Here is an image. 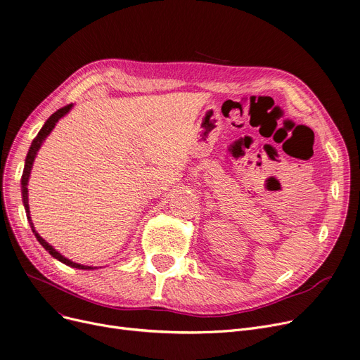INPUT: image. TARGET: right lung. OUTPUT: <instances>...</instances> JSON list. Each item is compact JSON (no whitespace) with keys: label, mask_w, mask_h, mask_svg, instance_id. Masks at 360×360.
Listing matches in <instances>:
<instances>
[{"label":"right lung","mask_w":360,"mask_h":360,"mask_svg":"<svg viewBox=\"0 0 360 360\" xmlns=\"http://www.w3.org/2000/svg\"><path fill=\"white\" fill-rule=\"evenodd\" d=\"M72 108V103L71 105H67L61 109H58L56 112H53L52 115L46 120V122L44 124V127L41 128V131L37 132V136L33 139L30 147H29V151H27V156H26V160H25V169H23V175H22V200H23V205H25V210H26V216H27V220L30 223V228H32V232L34 233L36 239L39 240V243L42 245V247L55 258L61 261L63 264H65V266L68 267H72V269H79V270H93L96 267H90V266H83V264H79V262H74L68 258H65L64 255H61L58 251H56L52 245H49L39 233H37L34 231V226L32 223V219H30V210H29V190H27V184H29V178H30V172H32V166H33V162L36 159V155L37 151H39L41 146L44 144L45 139L51 134V131L55 128L56 122H58L63 117H65L67 113L71 110Z\"/></svg>","instance_id":"obj_1"}]
</instances>
